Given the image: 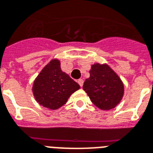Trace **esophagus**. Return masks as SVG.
I'll list each match as a JSON object with an SVG mask.
<instances>
[{
    "mask_svg": "<svg viewBox=\"0 0 153 153\" xmlns=\"http://www.w3.org/2000/svg\"><path fill=\"white\" fill-rule=\"evenodd\" d=\"M78 83H79V85H80L81 87H82V86L83 85V80L82 79H79V80H78Z\"/></svg>",
    "mask_w": 153,
    "mask_h": 153,
    "instance_id": "obj_1",
    "label": "esophagus"
}]
</instances>
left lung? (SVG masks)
<instances>
[{"label":"left lung","mask_w":153,"mask_h":153,"mask_svg":"<svg viewBox=\"0 0 153 153\" xmlns=\"http://www.w3.org/2000/svg\"><path fill=\"white\" fill-rule=\"evenodd\" d=\"M82 88L93 104L101 110H111L123 99L124 85L119 75L107 64H93Z\"/></svg>","instance_id":"left-lung-1"}]
</instances>
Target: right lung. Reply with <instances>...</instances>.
Listing matches in <instances>:
<instances>
[{
    "instance_id": "right-lung-1",
    "label": "right lung",
    "mask_w": 153,
    "mask_h": 153,
    "mask_svg": "<svg viewBox=\"0 0 153 153\" xmlns=\"http://www.w3.org/2000/svg\"><path fill=\"white\" fill-rule=\"evenodd\" d=\"M79 89L80 85L61 70L59 59H53L37 76L32 91L39 105L56 110L65 105L71 95Z\"/></svg>"
}]
</instances>
